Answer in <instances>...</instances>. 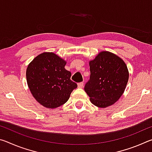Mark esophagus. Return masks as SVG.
<instances>
[{"mask_svg":"<svg viewBox=\"0 0 152 152\" xmlns=\"http://www.w3.org/2000/svg\"><path fill=\"white\" fill-rule=\"evenodd\" d=\"M78 87L80 88H83L84 87V82H79V83L78 84Z\"/></svg>","mask_w":152,"mask_h":152,"instance_id":"34e87169","label":"esophagus"}]
</instances>
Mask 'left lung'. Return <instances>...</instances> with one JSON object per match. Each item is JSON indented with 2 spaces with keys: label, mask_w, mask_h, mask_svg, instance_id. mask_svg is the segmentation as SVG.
Masks as SVG:
<instances>
[{
  "label": "left lung",
  "mask_w": 152,
  "mask_h": 152,
  "mask_svg": "<svg viewBox=\"0 0 152 152\" xmlns=\"http://www.w3.org/2000/svg\"><path fill=\"white\" fill-rule=\"evenodd\" d=\"M89 80L84 86L92 104L110 106L120 99L129 80V71L121 58L109 51H101L89 61Z\"/></svg>",
  "instance_id": "1"
}]
</instances>
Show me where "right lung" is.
<instances>
[{
    "mask_svg": "<svg viewBox=\"0 0 152 152\" xmlns=\"http://www.w3.org/2000/svg\"><path fill=\"white\" fill-rule=\"evenodd\" d=\"M66 61L52 52H44L28 66V86L36 101L43 107L54 109L68 101L77 84L71 80V72L64 66Z\"/></svg>",
    "mask_w": 152,
    "mask_h": 152,
    "instance_id": "add662e5",
    "label": "right lung"
}]
</instances>
